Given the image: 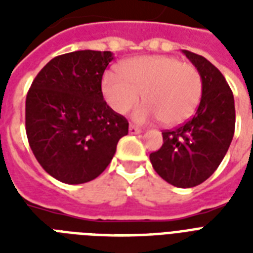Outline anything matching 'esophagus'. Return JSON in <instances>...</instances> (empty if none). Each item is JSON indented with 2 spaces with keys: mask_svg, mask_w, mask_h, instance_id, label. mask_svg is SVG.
<instances>
[{
  "mask_svg": "<svg viewBox=\"0 0 253 253\" xmlns=\"http://www.w3.org/2000/svg\"><path fill=\"white\" fill-rule=\"evenodd\" d=\"M128 132H130L131 135H136V134H140L142 130H140L139 127L134 126V125H130V126H128Z\"/></svg>",
  "mask_w": 253,
  "mask_h": 253,
  "instance_id": "esophagus-1",
  "label": "esophagus"
}]
</instances>
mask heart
<instances>
[{
	"mask_svg": "<svg viewBox=\"0 0 253 253\" xmlns=\"http://www.w3.org/2000/svg\"><path fill=\"white\" fill-rule=\"evenodd\" d=\"M119 75L105 73V99L115 113L126 114L140 94L144 105L135 113V121L140 123L159 118L166 126L178 125L194 113L202 95L198 69L177 57H134L122 63Z\"/></svg>",
	"mask_w": 253,
	"mask_h": 253,
	"instance_id": "b5f03b06",
	"label": "heart"
}]
</instances>
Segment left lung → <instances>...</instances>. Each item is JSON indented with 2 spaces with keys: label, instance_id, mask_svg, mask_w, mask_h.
<instances>
[{
  "label": "left lung",
  "instance_id": "1",
  "mask_svg": "<svg viewBox=\"0 0 253 253\" xmlns=\"http://www.w3.org/2000/svg\"><path fill=\"white\" fill-rule=\"evenodd\" d=\"M202 79L196 114L173 130L163 131V146L150 155L163 180L177 188L206 181L223 160L235 131V102L219 69L201 55L182 49Z\"/></svg>",
  "mask_w": 253,
  "mask_h": 253
}]
</instances>
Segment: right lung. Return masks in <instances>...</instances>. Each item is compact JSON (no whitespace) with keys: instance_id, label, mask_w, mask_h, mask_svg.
Listing matches in <instances>:
<instances>
[{"instance_id":"obj_1","label":"right lung","mask_w":253,"mask_h":253,"mask_svg":"<svg viewBox=\"0 0 253 253\" xmlns=\"http://www.w3.org/2000/svg\"><path fill=\"white\" fill-rule=\"evenodd\" d=\"M110 51L53 57L26 97V134L38 163L65 184L94 180L110 164L128 122L103 101L102 75Z\"/></svg>"}]
</instances>
